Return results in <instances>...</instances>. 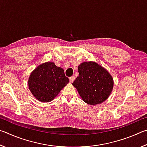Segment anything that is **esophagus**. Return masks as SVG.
Wrapping results in <instances>:
<instances>
[{"label": "esophagus", "mask_w": 147, "mask_h": 147, "mask_svg": "<svg viewBox=\"0 0 147 147\" xmlns=\"http://www.w3.org/2000/svg\"><path fill=\"white\" fill-rule=\"evenodd\" d=\"M74 80H75V77H74V76H71L70 78H69V80H70V82H71V83H73V82Z\"/></svg>", "instance_id": "1"}]
</instances>
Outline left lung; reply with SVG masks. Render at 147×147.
Instances as JSON below:
<instances>
[{"label": "left lung", "instance_id": "obj_1", "mask_svg": "<svg viewBox=\"0 0 147 147\" xmlns=\"http://www.w3.org/2000/svg\"><path fill=\"white\" fill-rule=\"evenodd\" d=\"M79 76L73 83L83 101L89 105L102 103L110 95L113 78L102 66L94 61H84L78 65Z\"/></svg>", "mask_w": 147, "mask_h": 147}]
</instances>
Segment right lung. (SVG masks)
Instances as JSON below:
<instances>
[{"label":"right lung","instance_id":"add662e5","mask_svg":"<svg viewBox=\"0 0 147 147\" xmlns=\"http://www.w3.org/2000/svg\"><path fill=\"white\" fill-rule=\"evenodd\" d=\"M69 83L64 70L54 62H45L32 72L28 78V89L35 98L42 102H49L58 95Z\"/></svg>","mask_w":147,"mask_h":147}]
</instances>
